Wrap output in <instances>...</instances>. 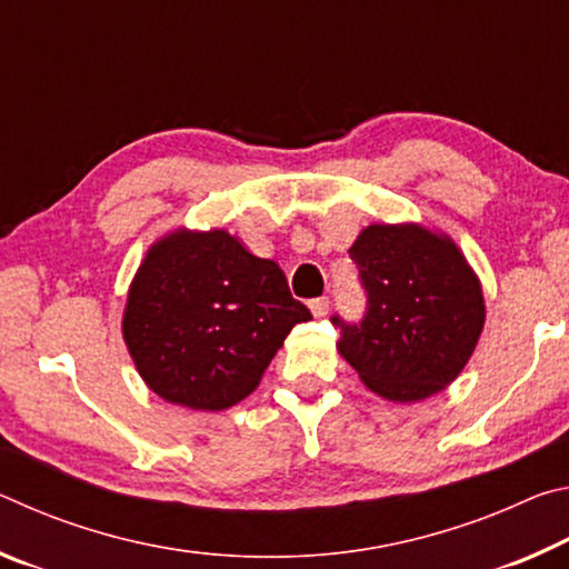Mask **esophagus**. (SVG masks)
I'll return each instance as SVG.
<instances>
[{
    "instance_id": "esophagus-1",
    "label": "esophagus",
    "mask_w": 569,
    "mask_h": 569,
    "mask_svg": "<svg viewBox=\"0 0 569 569\" xmlns=\"http://www.w3.org/2000/svg\"><path fill=\"white\" fill-rule=\"evenodd\" d=\"M329 306H331V301L326 296L311 298V301H308V308H311V313L316 316V319H323V316L329 313Z\"/></svg>"
}]
</instances>
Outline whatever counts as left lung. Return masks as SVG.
I'll return each instance as SVG.
<instances>
[{
  "instance_id": "obj_1",
  "label": "left lung",
  "mask_w": 569,
  "mask_h": 569,
  "mask_svg": "<svg viewBox=\"0 0 569 569\" xmlns=\"http://www.w3.org/2000/svg\"><path fill=\"white\" fill-rule=\"evenodd\" d=\"M349 256L366 311L353 323L331 316L343 359L383 399L419 401L445 389L485 326V298L459 248L419 226H369Z\"/></svg>"
}]
</instances>
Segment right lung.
I'll list each match as a JSON object with an SVG mask.
<instances>
[{"mask_svg": "<svg viewBox=\"0 0 569 569\" xmlns=\"http://www.w3.org/2000/svg\"><path fill=\"white\" fill-rule=\"evenodd\" d=\"M308 319L273 261L248 253L226 230H176L134 276L122 336L158 397L220 411L258 387L286 336Z\"/></svg>", "mask_w": 569, "mask_h": 569, "instance_id": "1", "label": "right lung"}]
</instances>
